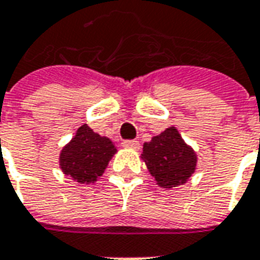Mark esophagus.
Instances as JSON below:
<instances>
[{
	"label": "esophagus",
	"mask_w": 260,
	"mask_h": 260,
	"mask_svg": "<svg viewBox=\"0 0 260 260\" xmlns=\"http://www.w3.org/2000/svg\"><path fill=\"white\" fill-rule=\"evenodd\" d=\"M122 145L124 148L128 149H140V143L136 140H127V141H123Z\"/></svg>",
	"instance_id": "1"
}]
</instances>
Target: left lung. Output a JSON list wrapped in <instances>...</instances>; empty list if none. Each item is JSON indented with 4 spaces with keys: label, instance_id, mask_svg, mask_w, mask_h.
Returning <instances> with one entry per match:
<instances>
[{
    "label": "left lung",
    "instance_id": "1",
    "mask_svg": "<svg viewBox=\"0 0 260 260\" xmlns=\"http://www.w3.org/2000/svg\"><path fill=\"white\" fill-rule=\"evenodd\" d=\"M141 159L156 184L164 188L185 184L198 164L197 152L174 126L144 143Z\"/></svg>",
    "mask_w": 260,
    "mask_h": 260
}]
</instances>
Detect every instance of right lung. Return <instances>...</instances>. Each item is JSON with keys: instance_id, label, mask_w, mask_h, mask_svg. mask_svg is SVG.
Wrapping results in <instances>:
<instances>
[{"instance_id": "right-lung-1", "label": "right lung", "mask_w": 260, "mask_h": 260, "mask_svg": "<svg viewBox=\"0 0 260 260\" xmlns=\"http://www.w3.org/2000/svg\"><path fill=\"white\" fill-rule=\"evenodd\" d=\"M116 152L117 148L111 138L94 133L84 123L60 149L59 168L73 181L91 184L104 174Z\"/></svg>"}]
</instances>
